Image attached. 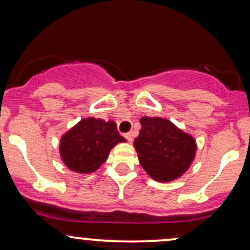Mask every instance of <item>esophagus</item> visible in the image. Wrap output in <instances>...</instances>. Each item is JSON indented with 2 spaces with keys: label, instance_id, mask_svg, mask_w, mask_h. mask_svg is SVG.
Listing matches in <instances>:
<instances>
[{
  "label": "esophagus",
  "instance_id": "1",
  "mask_svg": "<svg viewBox=\"0 0 250 250\" xmlns=\"http://www.w3.org/2000/svg\"><path fill=\"white\" fill-rule=\"evenodd\" d=\"M125 139H127V141L128 142H133V134L131 133H127V134H125Z\"/></svg>",
  "mask_w": 250,
  "mask_h": 250
}]
</instances>
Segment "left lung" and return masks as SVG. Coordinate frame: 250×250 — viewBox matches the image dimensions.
I'll use <instances>...</instances> for the list:
<instances>
[{
	"mask_svg": "<svg viewBox=\"0 0 250 250\" xmlns=\"http://www.w3.org/2000/svg\"><path fill=\"white\" fill-rule=\"evenodd\" d=\"M140 123L142 128L134 147L143 169L160 182L181 176L194 160L196 145L193 137L161 117L145 116Z\"/></svg>",
	"mask_w": 250,
	"mask_h": 250,
	"instance_id": "8db88e82",
	"label": "left lung"
}]
</instances>
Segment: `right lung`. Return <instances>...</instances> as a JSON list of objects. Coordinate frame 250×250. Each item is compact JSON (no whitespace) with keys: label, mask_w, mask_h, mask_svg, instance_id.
<instances>
[{"label":"right lung","mask_w":250,"mask_h":250,"mask_svg":"<svg viewBox=\"0 0 250 250\" xmlns=\"http://www.w3.org/2000/svg\"><path fill=\"white\" fill-rule=\"evenodd\" d=\"M125 141L115 122L88 117L63 135L60 153L68 168L80 174H89L107 160L114 146Z\"/></svg>","instance_id":"add662e5"}]
</instances>
